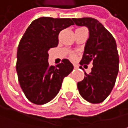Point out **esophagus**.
<instances>
[{
  "label": "esophagus",
  "instance_id": "obj_1",
  "mask_svg": "<svg viewBox=\"0 0 128 128\" xmlns=\"http://www.w3.org/2000/svg\"><path fill=\"white\" fill-rule=\"evenodd\" d=\"M74 69H78V66L77 64H74Z\"/></svg>",
  "mask_w": 128,
  "mask_h": 128
}]
</instances>
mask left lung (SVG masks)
<instances>
[{"instance_id":"left-lung-1","label":"left lung","mask_w":128,"mask_h":128,"mask_svg":"<svg viewBox=\"0 0 128 128\" xmlns=\"http://www.w3.org/2000/svg\"><path fill=\"white\" fill-rule=\"evenodd\" d=\"M77 26H86L89 31L80 64L93 61L91 72L78 88L81 96L92 104L103 102L114 86L119 71V55L114 37L101 22L94 18H73ZM82 67V66H80Z\"/></svg>"}]
</instances>
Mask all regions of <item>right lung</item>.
Instances as JSON below:
<instances>
[{
	"label": "right lung",
	"instance_id": "right-lung-1",
	"mask_svg": "<svg viewBox=\"0 0 128 128\" xmlns=\"http://www.w3.org/2000/svg\"><path fill=\"white\" fill-rule=\"evenodd\" d=\"M70 18L43 16L34 20L26 29L17 49L16 72L27 99L38 105L50 102L58 94L63 79L74 66L65 58L56 66H49L48 50L58 44V35L73 25Z\"/></svg>",
	"mask_w": 128,
	"mask_h": 128
}]
</instances>
